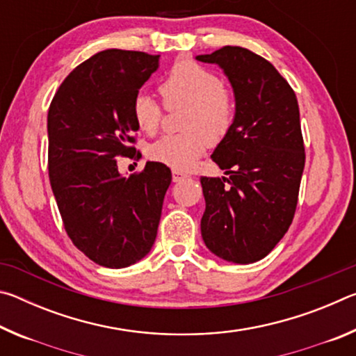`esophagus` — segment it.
Segmentation results:
<instances>
[{
	"mask_svg": "<svg viewBox=\"0 0 356 356\" xmlns=\"http://www.w3.org/2000/svg\"><path fill=\"white\" fill-rule=\"evenodd\" d=\"M188 176L184 171H179V170H172V180L174 182H180V180L186 179Z\"/></svg>",
	"mask_w": 356,
	"mask_h": 356,
	"instance_id": "1",
	"label": "esophagus"
}]
</instances>
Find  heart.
Segmentation results:
<instances>
[{"instance_id":"heart-1","label":"heart","mask_w":356,"mask_h":356,"mask_svg":"<svg viewBox=\"0 0 356 356\" xmlns=\"http://www.w3.org/2000/svg\"><path fill=\"white\" fill-rule=\"evenodd\" d=\"M159 92L168 110L185 108L180 129L185 134L166 135L149 147V159L174 170L186 171L209 144H216L231 131L237 116L232 89L215 72L193 61H179L160 83ZM136 127L154 135L163 119V106L140 92L131 104Z\"/></svg>"}]
</instances>
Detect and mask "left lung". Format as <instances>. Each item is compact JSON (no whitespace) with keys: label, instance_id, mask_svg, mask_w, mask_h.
<instances>
[{"label":"left lung","instance_id":"1","mask_svg":"<svg viewBox=\"0 0 356 356\" xmlns=\"http://www.w3.org/2000/svg\"><path fill=\"white\" fill-rule=\"evenodd\" d=\"M197 61L218 64L232 84L237 116L212 160L229 177H201L207 248L227 262L261 261L292 225L305 170L298 102L267 59L222 47Z\"/></svg>","mask_w":356,"mask_h":356}]
</instances>
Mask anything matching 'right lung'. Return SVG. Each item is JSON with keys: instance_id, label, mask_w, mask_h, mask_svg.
Returning <instances> with one entry per match:
<instances>
[{"instance_id": "1", "label": "right lung", "mask_w": 356, "mask_h": 356, "mask_svg": "<svg viewBox=\"0 0 356 356\" xmlns=\"http://www.w3.org/2000/svg\"><path fill=\"white\" fill-rule=\"evenodd\" d=\"M159 58L100 51L65 76L48 110V177L64 229L102 267L124 268L147 254L172 179L159 161L124 177L116 160L141 155L131 104Z\"/></svg>"}]
</instances>
